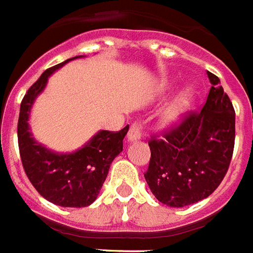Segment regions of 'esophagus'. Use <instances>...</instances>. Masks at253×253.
<instances>
[{"label":"esophagus","instance_id":"34e87169","mask_svg":"<svg viewBox=\"0 0 253 253\" xmlns=\"http://www.w3.org/2000/svg\"><path fill=\"white\" fill-rule=\"evenodd\" d=\"M140 136H142V126H140V123H132L130 130H128V134H127V139H128V142H134V140L140 139Z\"/></svg>","mask_w":253,"mask_h":253}]
</instances>
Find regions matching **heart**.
I'll return each instance as SVG.
<instances>
[{"instance_id":"obj_1","label":"heart","mask_w":253,"mask_h":253,"mask_svg":"<svg viewBox=\"0 0 253 253\" xmlns=\"http://www.w3.org/2000/svg\"><path fill=\"white\" fill-rule=\"evenodd\" d=\"M173 86H175V81L173 80L163 81L158 87V94L163 95L166 92H169ZM194 96H195V90L191 86H188V87L183 88L182 91L169 102L167 107L163 110V114H162V121H163L166 126L176 125L186 115L187 111L190 110L191 105H192Z\"/></svg>"}]
</instances>
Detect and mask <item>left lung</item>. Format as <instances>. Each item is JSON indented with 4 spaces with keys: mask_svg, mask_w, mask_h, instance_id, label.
<instances>
[{
    "mask_svg": "<svg viewBox=\"0 0 253 253\" xmlns=\"http://www.w3.org/2000/svg\"><path fill=\"white\" fill-rule=\"evenodd\" d=\"M211 88L200 113L152 139L144 179L161 203L186 207L206 199L228 171L235 144V110L216 75L208 71Z\"/></svg>",
    "mask_w": 253,
    "mask_h": 253,
    "instance_id": "obj_1",
    "label": "left lung"
}]
</instances>
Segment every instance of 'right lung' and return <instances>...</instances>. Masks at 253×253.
Listing matches in <instances>:
<instances>
[{"instance_id": "right-lung-1", "label": "right lung", "mask_w": 253, "mask_h": 253, "mask_svg": "<svg viewBox=\"0 0 253 253\" xmlns=\"http://www.w3.org/2000/svg\"><path fill=\"white\" fill-rule=\"evenodd\" d=\"M50 67L29 88L21 102L18 118V147L29 180L41 196L61 207H87L99 195L113 161L123 150L128 126L118 132L98 131L87 143L73 152H57L38 143L33 136L29 118L37 96L45 90L49 77L73 59Z\"/></svg>"}]
</instances>
